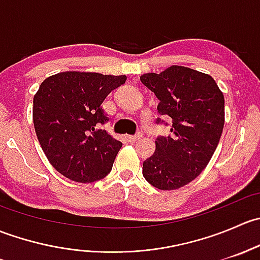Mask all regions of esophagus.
<instances>
[{
    "mask_svg": "<svg viewBox=\"0 0 260 260\" xmlns=\"http://www.w3.org/2000/svg\"><path fill=\"white\" fill-rule=\"evenodd\" d=\"M142 133H138V135H136V136H128V141H129L131 143H135V142H137V141H140V140H142Z\"/></svg>",
    "mask_w": 260,
    "mask_h": 260,
    "instance_id": "esophagus-1",
    "label": "esophagus"
}]
</instances>
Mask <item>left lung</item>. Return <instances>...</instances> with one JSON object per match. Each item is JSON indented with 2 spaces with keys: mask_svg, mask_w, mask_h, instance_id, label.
<instances>
[{
  "mask_svg": "<svg viewBox=\"0 0 260 260\" xmlns=\"http://www.w3.org/2000/svg\"><path fill=\"white\" fill-rule=\"evenodd\" d=\"M141 81L159 101L158 113L172 119L171 135L157 138L156 151L143 162V177L159 190H176L204 171L219 145L224 94L209 74L180 65L147 73Z\"/></svg>",
  "mask_w": 260,
  "mask_h": 260,
  "instance_id": "8db88e82",
  "label": "left lung"
}]
</instances>
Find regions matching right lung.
I'll return each instance as SVG.
<instances>
[{"label": "right lung", "mask_w": 260, "mask_h": 260, "mask_svg": "<svg viewBox=\"0 0 260 260\" xmlns=\"http://www.w3.org/2000/svg\"><path fill=\"white\" fill-rule=\"evenodd\" d=\"M125 80V75L64 72L39 86L34 127L44 153L62 176L88 183L111 172L122 142L101 129L108 120L102 103Z\"/></svg>", "instance_id": "1"}]
</instances>
